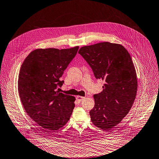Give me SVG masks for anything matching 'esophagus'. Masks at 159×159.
Masks as SVG:
<instances>
[{"mask_svg":"<svg viewBox=\"0 0 159 159\" xmlns=\"http://www.w3.org/2000/svg\"><path fill=\"white\" fill-rule=\"evenodd\" d=\"M84 98H85L84 97H83V96H78L76 97L77 100L78 101V102H81L82 101Z\"/></svg>","mask_w":159,"mask_h":159,"instance_id":"1","label":"esophagus"}]
</instances>
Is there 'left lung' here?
Instances as JSON below:
<instances>
[{"instance_id":"8db88e82","label":"left lung","mask_w":159,"mask_h":159,"mask_svg":"<svg viewBox=\"0 0 159 159\" xmlns=\"http://www.w3.org/2000/svg\"><path fill=\"white\" fill-rule=\"evenodd\" d=\"M79 54L96 79L105 81L102 92L93 96L91 121L104 131H111L126 116L136 98L138 82L131 57L122 45L108 42L84 46Z\"/></svg>"}]
</instances>
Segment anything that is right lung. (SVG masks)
Returning a JSON list of instances; mask_svg holds the SVG:
<instances>
[{
    "instance_id": "obj_1",
    "label": "right lung",
    "mask_w": 159,
    "mask_h": 159,
    "mask_svg": "<svg viewBox=\"0 0 159 159\" xmlns=\"http://www.w3.org/2000/svg\"><path fill=\"white\" fill-rule=\"evenodd\" d=\"M79 48L35 49L21 65L18 77L21 103L27 114L48 133L64 126L75 107V97L57 89L64 84L60 78Z\"/></svg>"
}]
</instances>
